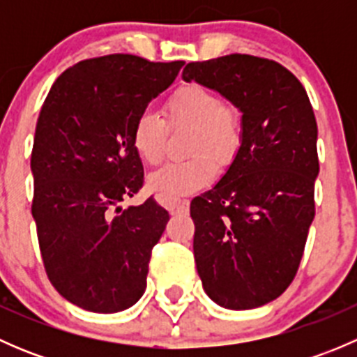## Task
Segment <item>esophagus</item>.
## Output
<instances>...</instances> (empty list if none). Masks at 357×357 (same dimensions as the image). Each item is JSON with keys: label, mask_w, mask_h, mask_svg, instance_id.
<instances>
[{"label": "esophagus", "mask_w": 357, "mask_h": 357, "mask_svg": "<svg viewBox=\"0 0 357 357\" xmlns=\"http://www.w3.org/2000/svg\"><path fill=\"white\" fill-rule=\"evenodd\" d=\"M169 212L171 214H186L190 208V202L188 200H176V202H171V204L167 205Z\"/></svg>", "instance_id": "1"}]
</instances>
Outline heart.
Listing matches in <instances>:
<instances>
[{"label": "heart", "instance_id": "heart-1", "mask_svg": "<svg viewBox=\"0 0 357 357\" xmlns=\"http://www.w3.org/2000/svg\"><path fill=\"white\" fill-rule=\"evenodd\" d=\"M171 124L190 126L188 160L174 162L153 172L150 188L158 200L171 204L179 197L205 188L215 176V162L226 165L236 157L243 143L240 110L221 102L212 89L186 84L176 89L165 103ZM132 149L145 164L158 165L165 153V124L155 112L145 110L132 128Z\"/></svg>", "mask_w": 357, "mask_h": 357}]
</instances>
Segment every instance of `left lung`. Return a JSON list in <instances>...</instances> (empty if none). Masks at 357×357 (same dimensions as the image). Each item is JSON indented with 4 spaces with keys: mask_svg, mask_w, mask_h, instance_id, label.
I'll list each match as a JSON object with an SVG mask.
<instances>
[{
    "mask_svg": "<svg viewBox=\"0 0 357 357\" xmlns=\"http://www.w3.org/2000/svg\"><path fill=\"white\" fill-rule=\"evenodd\" d=\"M183 79L221 93L243 119L226 174L190 205L197 271L221 307H259L289 289L314 219V112L301 81L275 60L233 53L188 63Z\"/></svg>",
    "mask_w": 357,
    "mask_h": 357,
    "instance_id": "1",
    "label": "left lung"
}]
</instances>
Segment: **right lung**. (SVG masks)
<instances>
[{
	"mask_svg": "<svg viewBox=\"0 0 357 357\" xmlns=\"http://www.w3.org/2000/svg\"><path fill=\"white\" fill-rule=\"evenodd\" d=\"M183 66L122 53L82 60L56 79L39 112L31 171L43 264L56 291L86 311H124L145 294L169 212L152 197L121 207L143 186L131 136Z\"/></svg>",
	"mask_w": 357,
	"mask_h": 357,
	"instance_id": "obj_1",
	"label": "right lung"
}]
</instances>
